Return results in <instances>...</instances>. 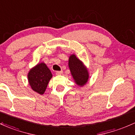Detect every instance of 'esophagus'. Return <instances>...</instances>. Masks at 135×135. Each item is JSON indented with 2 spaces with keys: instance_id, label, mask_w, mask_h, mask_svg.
<instances>
[{
  "instance_id": "34e87169",
  "label": "esophagus",
  "mask_w": 135,
  "mask_h": 135,
  "mask_svg": "<svg viewBox=\"0 0 135 135\" xmlns=\"http://www.w3.org/2000/svg\"><path fill=\"white\" fill-rule=\"evenodd\" d=\"M56 75H61L63 74V71H56Z\"/></svg>"
}]
</instances>
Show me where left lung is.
Listing matches in <instances>:
<instances>
[{
	"mask_svg": "<svg viewBox=\"0 0 135 135\" xmlns=\"http://www.w3.org/2000/svg\"><path fill=\"white\" fill-rule=\"evenodd\" d=\"M69 66L75 83L80 86L86 83L89 78L88 69L74 54H72L69 57Z\"/></svg>",
	"mask_w": 135,
	"mask_h": 135,
	"instance_id": "1",
	"label": "left lung"
}]
</instances>
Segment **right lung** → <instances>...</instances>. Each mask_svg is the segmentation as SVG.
<instances>
[{"instance_id": "right-lung-1", "label": "right lung", "mask_w": 135, "mask_h": 135, "mask_svg": "<svg viewBox=\"0 0 135 135\" xmlns=\"http://www.w3.org/2000/svg\"><path fill=\"white\" fill-rule=\"evenodd\" d=\"M27 77L29 85L32 89L42 95L45 92L52 75L47 65L44 63H41L31 69Z\"/></svg>"}]
</instances>
